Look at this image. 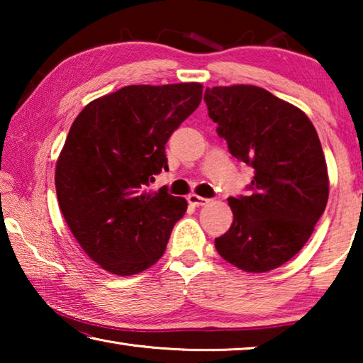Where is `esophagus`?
Wrapping results in <instances>:
<instances>
[{"mask_svg":"<svg viewBox=\"0 0 363 363\" xmlns=\"http://www.w3.org/2000/svg\"><path fill=\"white\" fill-rule=\"evenodd\" d=\"M187 200H189V203L194 205V206H203L206 203H210V200L203 199V196H200V195H195V194H190L187 196Z\"/></svg>","mask_w":363,"mask_h":363,"instance_id":"1","label":"esophagus"}]
</instances>
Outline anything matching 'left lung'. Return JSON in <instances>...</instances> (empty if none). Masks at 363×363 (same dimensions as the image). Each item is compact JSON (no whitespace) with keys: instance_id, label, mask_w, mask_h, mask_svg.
Listing matches in <instances>:
<instances>
[{"instance_id":"1","label":"left lung","mask_w":363,"mask_h":363,"mask_svg":"<svg viewBox=\"0 0 363 363\" xmlns=\"http://www.w3.org/2000/svg\"><path fill=\"white\" fill-rule=\"evenodd\" d=\"M208 115L233 157L255 169L248 195L230 196L233 223L214 240L245 272L290 261L328 201V171L317 131L298 107L251 84L206 88Z\"/></svg>"}]
</instances>
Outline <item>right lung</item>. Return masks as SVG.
Here are the masks:
<instances>
[{
    "instance_id": "1",
    "label": "right lung",
    "mask_w": 363,
    "mask_h": 363,
    "mask_svg": "<svg viewBox=\"0 0 363 363\" xmlns=\"http://www.w3.org/2000/svg\"><path fill=\"white\" fill-rule=\"evenodd\" d=\"M200 83L131 84L89 102L73 121L56 164L60 211L91 259L115 275L153 266L187 210L167 187L164 145L200 106Z\"/></svg>"
}]
</instances>
